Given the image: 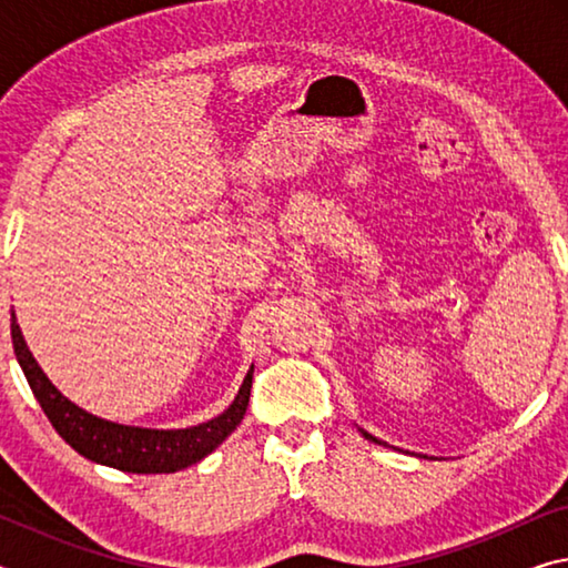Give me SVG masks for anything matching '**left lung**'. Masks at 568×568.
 <instances>
[{"label": "left lung", "mask_w": 568, "mask_h": 568, "mask_svg": "<svg viewBox=\"0 0 568 568\" xmlns=\"http://www.w3.org/2000/svg\"><path fill=\"white\" fill-rule=\"evenodd\" d=\"M363 436H365V438H368V440H373V444H381V446H386V444H383V440H378V438H376V436H371V434H365V430H363Z\"/></svg>", "instance_id": "1"}]
</instances>
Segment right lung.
Masks as SVG:
<instances>
[{
  "label": "right lung",
  "mask_w": 568,
  "mask_h": 568,
  "mask_svg": "<svg viewBox=\"0 0 568 568\" xmlns=\"http://www.w3.org/2000/svg\"><path fill=\"white\" fill-rule=\"evenodd\" d=\"M12 343L19 365H22L27 383L40 400L44 416L50 418L57 434L70 444L77 454L94 460V464L112 466L128 474H175L180 468H187L223 444L240 426L247 400L250 388H253V368L240 386L235 400L230 403L227 410L220 413L217 418L200 423L192 428L175 430H158V428H138V426H120V423L104 420L92 416V413L74 406L57 390L44 371L37 365L34 355L27 348L19 331L17 318L12 313Z\"/></svg>",
  "instance_id": "right-lung-1"
}]
</instances>
